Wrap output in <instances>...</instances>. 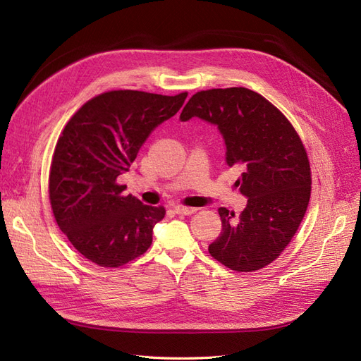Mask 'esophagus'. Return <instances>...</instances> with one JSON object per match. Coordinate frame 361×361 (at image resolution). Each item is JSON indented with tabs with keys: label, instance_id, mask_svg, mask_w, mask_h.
<instances>
[{
	"label": "esophagus",
	"instance_id": "esophagus-1",
	"mask_svg": "<svg viewBox=\"0 0 361 361\" xmlns=\"http://www.w3.org/2000/svg\"><path fill=\"white\" fill-rule=\"evenodd\" d=\"M173 209L179 215H192L197 212V207H187V206H174Z\"/></svg>",
	"mask_w": 361,
	"mask_h": 361
}]
</instances>
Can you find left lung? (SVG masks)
I'll return each mask as SVG.
<instances>
[{"mask_svg": "<svg viewBox=\"0 0 361 361\" xmlns=\"http://www.w3.org/2000/svg\"><path fill=\"white\" fill-rule=\"evenodd\" d=\"M192 117L220 130L227 166L243 170L236 185L248 199L239 216L218 209L223 232L209 253L238 272L264 268L288 247L307 211L312 173L302 141L280 110L245 87L192 94L180 120Z\"/></svg>", "mask_w": 361, "mask_h": 361, "instance_id": "1", "label": "left lung"}]
</instances>
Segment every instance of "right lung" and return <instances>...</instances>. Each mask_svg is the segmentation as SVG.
<instances>
[{"label": "right lung", "mask_w": 361, "mask_h": 361, "mask_svg": "<svg viewBox=\"0 0 361 361\" xmlns=\"http://www.w3.org/2000/svg\"><path fill=\"white\" fill-rule=\"evenodd\" d=\"M187 96L106 92L85 102L64 126L49 170L51 207L60 231L93 264L122 267L150 247L166 209L125 195L126 185L117 178Z\"/></svg>", "instance_id": "right-lung-1"}]
</instances>
